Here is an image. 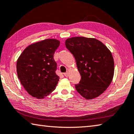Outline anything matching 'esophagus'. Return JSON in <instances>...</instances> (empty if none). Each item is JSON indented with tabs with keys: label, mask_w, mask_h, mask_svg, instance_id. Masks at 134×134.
<instances>
[{
	"label": "esophagus",
	"mask_w": 134,
	"mask_h": 134,
	"mask_svg": "<svg viewBox=\"0 0 134 134\" xmlns=\"http://www.w3.org/2000/svg\"><path fill=\"white\" fill-rule=\"evenodd\" d=\"M64 75L66 77H69V71H67V72H66L64 73Z\"/></svg>",
	"instance_id": "esophagus-1"
}]
</instances>
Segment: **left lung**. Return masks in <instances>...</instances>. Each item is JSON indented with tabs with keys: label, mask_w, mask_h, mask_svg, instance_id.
<instances>
[{
	"label": "left lung",
	"mask_w": 134,
	"mask_h": 134,
	"mask_svg": "<svg viewBox=\"0 0 134 134\" xmlns=\"http://www.w3.org/2000/svg\"><path fill=\"white\" fill-rule=\"evenodd\" d=\"M68 50L74 56L81 75L75 89L83 98L91 100L103 93L110 85L114 63L110 50L100 41L83 36L68 38Z\"/></svg>",
	"instance_id": "1"
}]
</instances>
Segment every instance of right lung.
I'll return each instance as SVG.
<instances>
[{"instance_id":"1","label":"right lung","mask_w":134,"mask_h":134,"mask_svg":"<svg viewBox=\"0 0 134 134\" xmlns=\"http://www.w3.org/2000/svg\"><path fill=\"white\" fill-rule=\"evenodd\" d=\"M60 43L57 39H44L27 46L18 57V78L34 98L43 99L56 87L59 77L56 74L53 54Z\"/></svg>"}]
</instances>
